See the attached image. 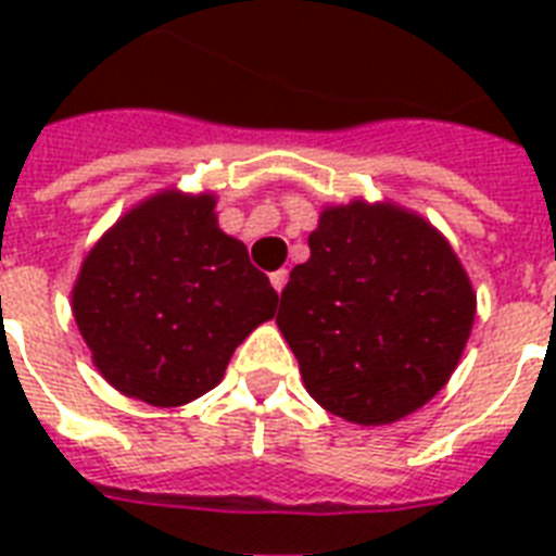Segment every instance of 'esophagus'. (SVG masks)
<instances>
[{
  "mask_svg": "<svg viewBox=\"0 0 556 556\" xmlns=\"http://www.w3.org/2000/svg\"><path fill=\"white\" fill-rule=\"evenodd\" d=\"M286 282H288V270L286 268L274 270V274H270V286L277 288V291H282V288H286Z\"/></svg>",
  "mask_w": 556,
  "mask_h": 556,
  "instance_id": "34e87169",
  "label": "esophagus"
}]
</instances>
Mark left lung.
<instances>
[{"mask_svg":"<svg viewBox=\"0 0 556 556\" xmlns=\"http://www.w3.org/2000/svg\"><path fill=\"white\" fill-rule=\"evenodd\" d=\"M308 248L277 314L308 395L364 427L415 413L473 329V286L450 242L418 213L352 201L323 210Z\"/></svg>","mask_w":556,"mask_h":556,"instance_id":"8db88e82","label":"left lung"}]
</instances>
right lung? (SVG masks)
I'll return each instance as SVG.
<instances>
[{
  "label": "right lung",
  "mask_w": 556,
  "mask_h": 556,
  "mask_svg": "<svg viewBox=\"0 0 556 556\" xmlns=\"http://www.w3.org/2000/svg\"><path fill=\"white\" fill-rule=\"evenodd\" d=\"M210 192H155L83 260L72 312L103 378L152 406L216 387L236 346L277 312L268 277L216 225Z\"/></svg>",
  "instance_id": "obj_1"
}]
</instances>
